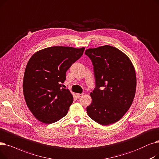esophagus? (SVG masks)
Here are the masks:
<instances>
[{
	"instance_id": "esophagus-1",
	"label": "esophagus",
	"mask_w": 159,
	"mask_h": 159,
	"mask_svg": "<svg viewBox=\"0 0 159 159\" xmlns=\"http://www.w3.org/2000/svg\"><path fill=\"white\" fill-rule=\"evenodd\" d=\"M75 95H76V96H77V98H80V97H81L83 95H84V94H80V93H76L75 94Z\"/></svg>"
}]
</instances>
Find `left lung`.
Wrapping results in <instances>:
<instances>
[{
    "mask_svg": "<svg viewBox=\"0 0 159 159\" xmlns=\"http://www.w3.org/2000/svg\"><path fill=\"white\" fill-rule=\"evenodd\" d=\"M94 66L96 89L90 93L89 116L103 125L114 124L125 114L134 100L137 76L127 55L119 49L104 45L85 50Z\"/></svg>",
    "mask_w": 159,
    "mask_h": 159,
    "instance_id": "1",
    "label": "left lung"
}]
</instances>
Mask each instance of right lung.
<instances>
[{"mask_svg": "<svg viewBox=\"0 0 159 159\" xmlns=\"http://www.w3.org/2000/svg\"><path fill=\"white\" fill-rule=\"evenodd\" d=\"M84 50L55 46L36 52L29 59L22 83L24 96L28 109L40 122L52 124L66 115L73 96L62 87L66 72Z\"/></svg>", "mask_w": 159, "mask_h": 159, "instance_id": "right-lung-1", "label": "right lung"}]
</instances>
